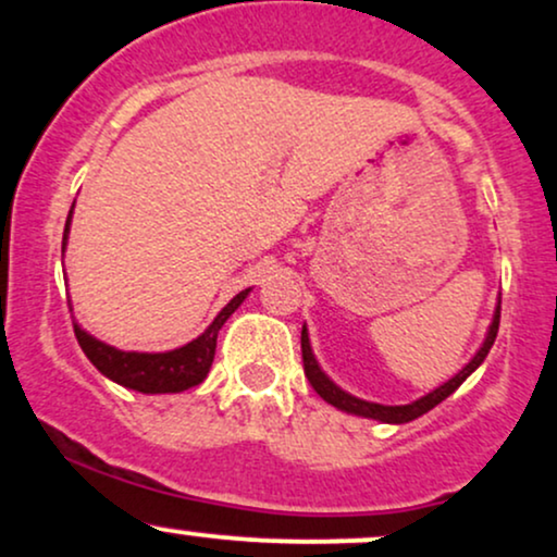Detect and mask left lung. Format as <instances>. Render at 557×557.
Returning a JSON list of instances; mask_svg holds the SVG:
<instances>
[{
	"mask_svg": "<svg viewBox=\"0 0 557 557\" xmlns=\"http://www.w3.org/2000/svg\"><path fill=\"white\" fill-rule=\"evenodd\" d=\"M497 327H500V306H497L495 319H492V324H490L487 341H484L482 348H479V354L474 356V359L466 363V367L456 376H453V380H447L445 385H440L437 389H432V393L424 395V398L408 403V406H380V403L359 400V398H354V395L345 393V389H341L337 385H332L330 376H324V372H322V369H319V363L314 359V354H311V345H309V335H306V327L300 330V354H304V372H306V380L311 382V387L317 389L319 398L327 400L330 406L341 408V411L356 413V417L380 419V421H387V424H406V421L419 419L421 413L432 411V408L437 406V403H443L447 395H453L458 387L463 385L466 376H469L479 367V363L487 359L492 343H495V337H497Z\"/></svg>",
	"mask_w": 557,
	"mask_h": 557,
	"instance_id": "1",
	"label": "left lung"
}]
</instances>
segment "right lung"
I'll return each instance as SVG.
<instances>
[{"instance_id": "1", "label": "right lung", "mask_w": 557, "mask_h": 557, "mask_svg": "<svg viewBox=\"0 0 557 557\" xmlns=\"http://www.w3.org/2000/svg\"><path fill=\"white\" fill-rule=\"evenodd\" d=\"M75 207V203H73ZM70 209L67 222H65V235H62V251H65L67 233H70ZM248 296V290H240L225 309L216 314V319L209 324V330L201 337H196L194 343L183 345V348L170 350V354H125V350L112 348V345L96 341L88 335L86 330L75 327V337L83 354L88 356V361L99 369L101 374L110 376L117 385L138 389V393L154 395V393H183V389L203 382V376L209 374V367L214 361V348H216V332L222 330V324L227 322V317L243 304V298Z\"/></svg>"}]
</instances>
